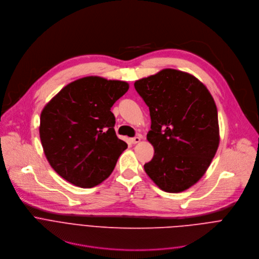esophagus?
<instances>
[{"label":"esophagus","instance_id":"esophagus-1","mask_svg":"<svg viewBox=\"0 0 259 259\" xmlns=\"http://www.w3.org/2000/svg\"><path fill=\"white\" fill-rule=\"evenodd\" d=\"M140 140H141V137H140V136H136V137H133V138H131V142H132L133 144H136V143H138Z\"/></svg>","mask_w":259,"mask_h":259}]
</instances>
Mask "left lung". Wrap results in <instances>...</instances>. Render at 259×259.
I'll return each mask as SVG.
<instances>
[{
	"instance_id": "obj_1",
	"label": "left lung",
	"mask_w": 259,
	"mask_h": 259,
	"mask_svg": "<svg viewBox=\"0 0 259 259\" xmlns=\"http://www.w3.org/2000/svg\"><path fill=\"white\" fill-rule=\"evenodd\" d=\"M150 108L146 139L155 154L144 171L167 193H180L207 171L219 145L217 107L207 87L186 71L164 68L135 81Z\"/></svg>"
}]
</instances>
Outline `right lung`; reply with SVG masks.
Segmentation results:
<instances>
[{
	"label": "right lung",
	"mask_w": 259,
	"mask_h": 259,
	"mask_svg": "<svg viewBox=\"0 0 259 259\" xmlns=\"http://www.w3.org/2000/svg\"><path fill=\"white\" fill-rule=\"evenodd\" d=\"M129 89L124 81L85 77L63 87L43 108L40 138L57 174L93 188L115 169L127 143L118 138L110 107Z\"/></svg>",
	"instance_id": "right-lung-1"
}]
</instances>
